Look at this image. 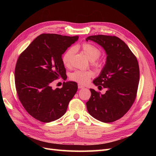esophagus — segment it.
Here are the masks:
<instances>
[{
    "instance_id": "obj_1",
    "label": "esophagus",
    "mask_w": 156,
    "mask_h": 156,
    "mask_svg": "<svg viewBox=\"0 0 156 156\" xmlns=\"http://www.w3.org/2000/svg\"><path fill=\"white\" fill-rule=\"evenodd\" d=\"M84 88V87H83V85H81V84H78V88L81 89V88Z\"/></svg>"
}]
</instances>
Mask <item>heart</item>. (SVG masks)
I'll list each match as a JSON object with an SVG mask.
<instances>
[{
    "mask_svg": "<svg viewBox=\"0 0 156 156\" xmlns=\"http://www.w3.org/2000/svg\"><path fill=\"white\" fill-rule=\"evenodd\" d=\"M80 49L87 57L91 61L92 64L97 68L101 66V63L98 62L97 59L100 57L101 51L97 47L89 43H83L80 47L75 46L74 48H70L65 52L62 57L63 64L66 67L69 68L71 66L74 49ZM94 76V73L91 70H76L70 75V79L73 81L80 84H87L90 79Z\"/></svg>",
    "mask_w": 156,
    "mask_h": 156,
    "instance_id": "heart-1",
    "label": "heart"
}]
</instances>
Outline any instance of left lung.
Here are the masks:
<instances>
[{
  "mask_svg": "<svg viewBox=\"0 0 156 156\" xmlns=\"http://www.w3.org/2000/svg\"><path fill=\"white\" fill-rule=\"evenodd\" d=\"M107 54L106 62L99 76L93 81L98 87L107 88L101 94L90 88L87 102L88 112L94 119L105 123L117 120L129 111L135 100L139 82L138 61L125 42L116 36H90Z\"/></svg>",
  "mask_w": 156,
  "mask_h": 156,
  "instance_id": "obj_1",
  "label": "left lung"
}]
</instances>
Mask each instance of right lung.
Here are the masks:
<instances>
[{
  "instance_id": "1",
  "label": "right lung",
  "mask_w": 156,
  "mask_h": 156,
  "mask_svg": "<svg viewBox=\"0 0 156 156\" xmlns=\"http://www.w3.org/2000/svg\"><path fill=\"white\" fill-rule=\"evenodd\" d=\"M79 39L42 34L33 40L20 55L15 69V83L19 100L30 115L42 122L62 116L77 90V84L64 82L61 88L53 89L55 80L66 76L62 55Z\"/></svg>"
}]
</instances>
